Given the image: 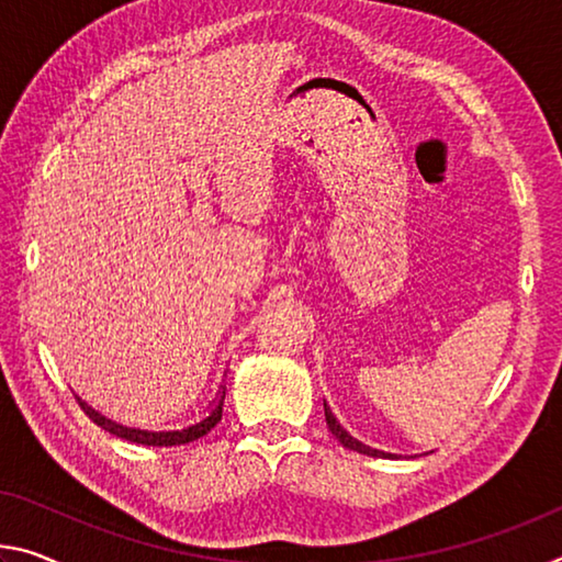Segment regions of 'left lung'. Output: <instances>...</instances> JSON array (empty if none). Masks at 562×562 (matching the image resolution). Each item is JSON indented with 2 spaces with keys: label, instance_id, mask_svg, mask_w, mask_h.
Segmentation results:
<instances>
[{
  "label": "left lung",
  "instance_id": "obj_1",
  "mask_svg": "<svg viewBox=\"0 0 562 562\" xmlns=\"http://www.w3.org/2000/svg\"><path fill=\"white\" fill-rule=\"evenodd\" d=\"M325 420H327L329 432H333L335 438L342 442V448H350V450H355V452H362V456H370V458H395L393 452H382V450H375V448H368V445H364V442L355 440L352 435L347 432L340 423H337V417L333 415V409L327 407V403H325Z\"/></svg>",
  "mask_w": 562,
  "mask_h": 562
}]
</instances>
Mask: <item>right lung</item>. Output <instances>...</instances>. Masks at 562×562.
Returning <instances> with one entry per match:
<instances>
[{
    "mask_svg": "<svg viewBox=\"0 0 562 562\" xmlns=\"http://www.w3.org/2000/svg\"><path fill=\"white\" fill-rule=\"evenodd\" d=\"M222 403H225V387H222V395L217 397L215 407L210 409V415L202 417L200 423L180 427V430H159L157 432V430H139V427H127V425L114 423V420H110V417L100 415V413H97V409H92L87 403H82V400H79V405L85 407V413L92 417L97 425L104 427V430H110L112 435H117V438H124V440H130V442L153 445V448H172V445H187V442H192V440H200L202 435H207L212 427H215L222 420Z\"/></svg>",
    "mask_w": 562,
    "mask_h": 562,
    "instance_id": "obj_1",
    "label": "right lung"
}]
</instances>
